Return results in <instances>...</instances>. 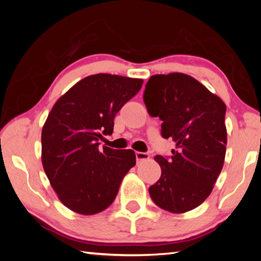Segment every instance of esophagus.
I'll return each instance as SVG.
<instances>
[{
  "label": "esophagus",
  "instance_id": "esophagus-1",
  "mask_svg": "<svg viewBox=\"0 0 261 261\" xmlns=\"http://www.w3.org/2000/svg\"><path fill=\"white\" fill-rule=\"evenodd\" d=\"M136 159H137V161H138V162L147 160V159H149V154L148 153H143V152H136Z\"/></svg>",
  "mask_w": 261,
  "mask_h": 261
}]
</instances>
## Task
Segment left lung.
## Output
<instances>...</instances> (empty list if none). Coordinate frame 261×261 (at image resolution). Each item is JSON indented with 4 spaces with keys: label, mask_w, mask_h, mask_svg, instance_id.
<instances>
[{
    "label": "left lung",
    "mask_w": 261,
    "mask_h": 261,
    "mask_svg": "<svg viewBox=\"0 0 261 261\" xmlns=\"http://www.w3.org/2000/svg\"><path fill=\"white\" fill-rule=\"evenodd\" d=\"M147 112L162 121L161 135L176 147L171 158H154L161 176L149 187L154 204L185 213L210 196L226 156V103L189 74H154L145 88Z\"/></svg>",
    "instance_id": "1"
}]
</instances>
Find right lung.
I'll return each instance as SVG.
<instances>
[{
	"mask_svg": "<svg viewBox=\"0 0 261 261\" xmlns=\"http://www.w3.org/2000/svg\"><path fill=\"white\" fill-rule=\"evenodd\" d=\"M139 78L98 73L79 81L53 106L41 132V161L62 204L83 215L112 205L136 165L132 149L99 148L114 118L140 91Z\"/></svg>",
	"mask_w": 261,
	"mask_h": 261,
	"instance_id": "right-lung-1",
	"label": "right lung"
}]
</instances>
